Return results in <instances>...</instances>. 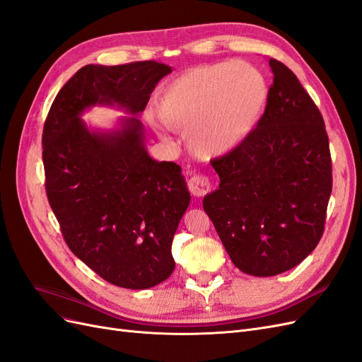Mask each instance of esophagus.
<instances>
[{
  "mask_svg": "<svg viewBox=\"0 0 362 362\" xmlns=\"http://www.w3.org/2000/svg\"><path fill=\"white\" fill-rule=\"evenodd\" d=\"M211 189V184L208 181L205 175H193L189 180V190L196 198H201V196L206 194Z\"/></svg>",
  "mask_w": 362,
  "mask_h": 362,
  "instance_id": "34e87169",
  "label": "esophagus"
}]
</instances>
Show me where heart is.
<instances>
[{"instance_id":"obj_1","label":"heart","mask_w":362,"mask_h":362,"mask_svg":"<svg viewBox=\"0 0 362 362\" xmlns=\"http://www.w3.org/2000/svg\"><path fill=\"white\" fill-rule=\"evenodd\" d=\"M269 86L245 62L204 64L178 75L157 96V113L168 128L187 133V146L201 158L231 154L264 112Z\"/></svg>"}]
</instances>
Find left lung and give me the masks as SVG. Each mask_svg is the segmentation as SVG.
Returning <instances> with one entry per match:
<instances>
[{
	"mask_svg": "<svg viewBox=\"0 0 362 362\" xmlns=\"http://www.w3.org/2000/svg\"><path fill=\"white\" fill-rule=\"evenodd\" d=\"M264 115L231 154L214 158L218 189L204 210L234 266L275 276L319 245L332 192V163L319 108L284 63L270 59Z\"/></svg>",
	"mask_w": 362,
	"mask_h": 362,
	"instance_id": "obj_1",
	"label": "left lung"
}]
</instances>
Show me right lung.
Returning a JSON list of instances; mask_svg holds the SVG:
<instances>
[{"mask_svg": "<svg viewBox=\"0 0 362 362\" xmlns=\"http://www.w3.org/2000/svg\"><path fill=\"white\" fill-rule=\"evenodd\" d=\"M170 72L152 60L87 64L62 87L43 127L45 189L64 242L96 275L122 288H151L172 275V240L190 204L181 168L148 156L136 117ZM95 105L134 117L113 132L89 130L81 115Z\"/></svg>", "mask_w": 362, "mask_h": 362, "instance_id": "obj_1", "label": "right lung"}]
</instances>
